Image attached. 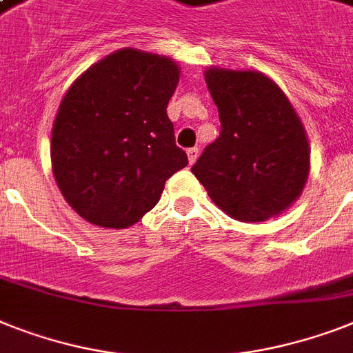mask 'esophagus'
I'll return each instance as SVG.
<instances>
[{"mask_svg":"<svg viewBox=\"0 0 353 353\" xmlns=\"http://www.w3.org/2000/svg\"><path fill=\"white\" fill-rule=\"evenodd\" d=\"M186 154H188V161H190V165H194L197 159V156H199V148L197 147H192L186 150Z\"/></svg>","mask_w":353,"mask_h":353,"instance_id":"obj_1","label":"esophagus"}]
</instances>
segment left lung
Returning a JSON list of instances; mask_svg holds the SVG:
<instances>
[{"label": "left lung", "instance_id": "8db88e82", "mask_svg": "<svg viewBox=\"0 0 353 353\" xmlns=\"http://www.w3.org/2000/svg\"><path fill=\"white\" fill-rule=\"evenodd\" d=\"M206 87L221 132L192 174L223 212L259 223L296 201L310 170V150L296 110L265 74L208 68Z\"/></svg>", "mask_w": 353, "mask_h": 353}]
</instances>
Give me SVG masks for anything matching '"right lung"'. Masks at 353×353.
<instances>
[{
    "label": "right lung",
    "instance_id": "1",
    "mask_svg": "<svg viewBox=\"0 0 353 353\" xmlns=\"http://www.w3.org/2000/svg\"><path fill=\"white\" fill-rule=\"evenodd\" d=\"M177 81L172 59L123 48L68 88L50 157L63 197L83 219L103 228L134 225L188 165L167 116Z\"/></svg>",
    "mask_w": 353,
    "mask_h": 353
}]
</instances>
